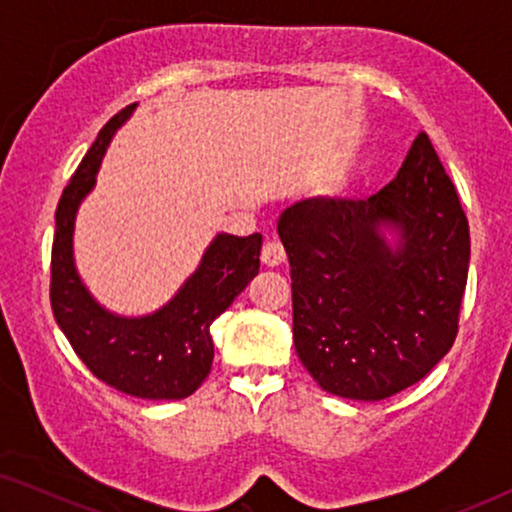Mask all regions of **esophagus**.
I'll return each mask as SVG.
<instances>
[{"label":"esophagus","instance_id":"obj_1","mask_svg":"<svg viewBox=\"0 0 512 512\" xmlns=\"http://www.w3.org/2000/svg\"><path fill=\"white\" fill-rule=\"evenodd\" d=\"M261 261L263 265H268V268H277V265H282L286 261V251L282 244L277 240H268L263 244V251H261Z\"/></svg>","mask_w":512,"mask_h":512}]
</instances>
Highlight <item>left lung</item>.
Masks as SVG:
<instances>
[{"label": "left lung", "instance_id": "obj_1", "mask_svg": "<svg viewBox=\"0 0 512 512\" xmlns=\"http://www.w3.org/2000/svg\"><path fill=\"white\" fill-rule=\"evenodd\" d=\"M384 229L397 233L394 248ZM277 233L291 263L293 345L328 394L382 401L450 352L471 235L426 132L380 193L298 202Z\"/></svg>", "mask_w": 512, "mask_h": 512}]
</instances>
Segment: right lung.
Instances as JSON below:
<instances>
[{"instance_id":"obj_1","label":"right lung","mask_w":512,"mask_h":512,"mask_svg":"<svg viewBox=\"0 0 512 512\" xmlns=\"http://www.w3.org/2000/svg\"><path fill=\"white\" fill-rule=\"evenodd\" d=\"M132 111L135 104L104 125L62 191L55 209L51 307L60 331L97 380L128 396L179 401L191 396L212 370L214 342L209 326L258 275L263 237L216 235L198 270L158 312L118 317L104 310L74 268V219L81 200L93 191L111 135Z\"/></svg>"}]
</instances>
